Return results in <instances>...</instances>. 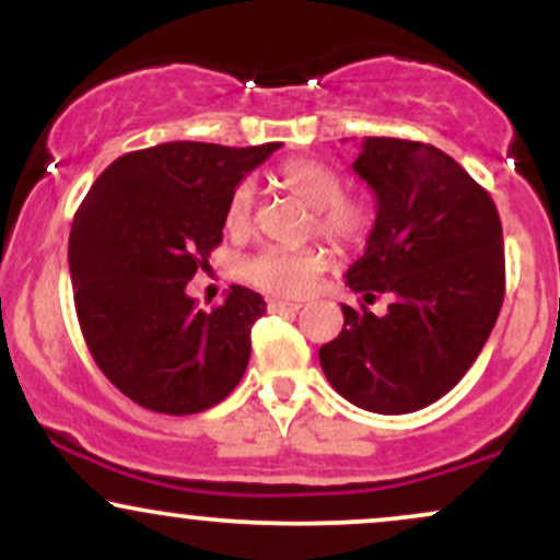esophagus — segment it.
I'll return each mask as SVG.
<instances>
[{"label":"esophagus","instance_id":"esophagus-1","mask_svg":"<svg viewBox=\"0 0 560 560\" xmlns=\"http://www.w3.org/2000/svg\"><path fill=\"white\" fill-rule=\"evenodd\" d=\"M300 302H289V300H271L268 302V311L271 313H298L300 311Z\"/></svg>","mask_w":560,"mask_h":560}]
</instances>
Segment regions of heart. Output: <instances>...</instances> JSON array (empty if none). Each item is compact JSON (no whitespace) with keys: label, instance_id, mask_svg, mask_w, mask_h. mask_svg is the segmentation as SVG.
Wrapping results in <instances>:
<instances>
[{"label":"heart","instance_id":"obj_1","mask_svg":"<svg viewBox=\"0 0 560 560\" xmlns=\"http://www.w3.org/2000/svg\"><path fill=\"white\" fill-rule=\"evenodd\" d=\"M279 184L298 202L313 210L311 231L339 249H361L376 226L374 205L358 197H345V182L329 165L316 160H289L279 168ZM231 234H247L255 221V189L249 182L236 184L223 213ZM329 253L318 244L300 249L268 247L244 262V279L281 298H302L318 276L329 268Z\"/></svg>","mask_w":560,"mask_h":560}]
</instances>
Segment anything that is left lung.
Segmentation results:
<instances>
[{"instance_id":"8db88e82","label":"left lung","mask_w":560,"mask_h":560,"mask_svg":"<svg viewBox=\"0 0 560 560\" xmlns=\"http://www.w3.org/2000/svg\"><path fill=\"white\" fill-rule=\"evenodd\" d=\"M352 171L374 189L376 226L347 268L361 307L318 350L345 400L371 413L427 408L471 369L505 298L503 226L490 191L423 141L369 137ZM378 293L388 313L368 311Z\"/></svg>"}]
</instances>
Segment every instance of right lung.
I'll list each match as a JSON object with an SVG mask.
<instances>
[{"mask_svg":"<svg viewBox=\"0 0 560 560\" xmlns=\"http://www.w3.org/2000/svg\"><path fill=\"white\" fill-rule=\"evenodd\" d=\"M281 141H168L107 165L75 210L68 260L79 324L100 371L128 400L202 413L242 382L266 300L231 287L202 311L186 294L223 242L226 199Z\"/></svg>","mask_w":560,"mask_h":560,"instance_id":"right-lung-1","label":"right lung"}]
</instances>
